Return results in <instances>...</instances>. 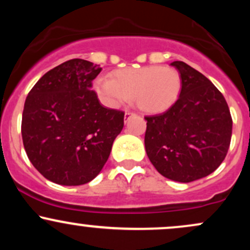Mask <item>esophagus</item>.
Wrapping results in <instances>:
<instances>
[{
	"mask_svg": "<svg viewBox=\"0 0 250 250\" xmlns=\"http://www.w3.org/2000/svg\"><path fill=\"white\" fill-rule=\"evenodd\" d=\"M131 115H133V113H130V111H125V121L127 122L128 119H129V117H130Z\"/></svg>",
	"mask_w": 250,
	"mask_h": 250,
	"instance_id": "1",
	"label": "esophagus"
}]
</instances>
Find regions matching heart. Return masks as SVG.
Instances as JSON below:
<instances>
[{"label":"heart","instance_id":"b5f03b06","mask_svg":"<svg viewBox=\"0 0 250 250\" xmlns=\"http://www.w3.org/2000/svg\"><path fill=\"white\" fill-rule=\"evenodd\" d=\"M100 100L110 108L128 103L134 97L137 108L148 114L168 110L182 90L180 73L171 67L146 65L113 73L111 79L100 76L94 81Z\"/></svg>","mask_w":250,"mask_h":250}]
</instances>
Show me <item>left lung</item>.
Masks as SVG:
<instances>
[{"label": "left lung", "instance_id": "1", "mask_svg": "<svg viewBox=\"0 0 250 250\" xmlns=\"http://www.w3.org/2000/svg\"><path fill=\"white\" fill-rule=\"evenodd\" d=\"M182 79L176 103L146 116V151L160 174L177 182L202 179L219 168L231 139L230 111L221 91L182 61L171 63Z\"/></svg>", "mask_w": 250, "mask_h": 250}]
</instances>
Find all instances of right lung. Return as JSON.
<instances>
[{
	"instance_id": "add662e5",
	"label": "right lung",
	"mask_w": 250,
	"mask_h": 250,
	"mask_svg": "<svg viewBox=\"0 0 250 250\" xmlns=\"http://www.w3.org/2000/svg\"><path fill=\"white\" fill-rule=\"evenodd\" d=\"M101 70L93 62L69 60L45 73L25 99V153L57 185L81 186L95 179L125 125V113L103 107L91 90Z\"/></svg>"
}]
</instances>
